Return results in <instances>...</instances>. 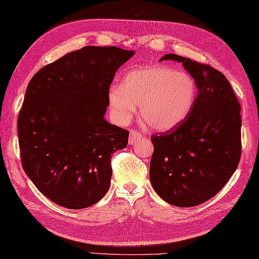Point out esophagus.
I'll list each match as a JSON object with an SVG mask.
<instances>
[{"instance_id": "obj_1", "label": "esophagus", "mask_w": 259, "mask_h": 259, "mask_svg": "<svg viewBox=\"0 0 259 259\" xmlns=\"http://www.w3.org/2000/svg\"><path fill=\"white\" fill-rule=\"evenodd\" d=\"M142 139V135L140 131H137V130H130V138H129V144H135L137 143L139 140H141Z\"/></svg>"}]
</instances>
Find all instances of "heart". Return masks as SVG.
<instances>
[{"label":"heart","mask_w":259,"mask_h":259,"mask_svg":"<svg viewBox=\"0 0 259 259\" xmlns=\"http://www.w3.org/2000/svg\"><path fill=\"white\" fill-rule=\"evenodd\" d=\"M198 97L195 78L187 72L164 65L131 71L123 84H114L108 91V106L118 123L129 121L137 104L151 128L166 131L188 117Z\"/></svg>","instance_id":"1"}]
</instances>
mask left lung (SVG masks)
Instances as JSON below:
<instances>
[{"label":"left lung","instance_id":"left-lung-1","mask_svg":"<svg viewBox=\"0 0 259 259\" xmlns=\"http://www.w3.org/2000/svg\"><path fill=\"white\" fill-rule=\"evenodd\" d=\"M163 60L183 63L195 78L198 97L188 117L154 134L150 163L152 187L176 207H194L215 196L241 160V106L220 71L189 58L168 54Z\"/></svg>","mask_w":259,"mask_h":259}]
</instances>
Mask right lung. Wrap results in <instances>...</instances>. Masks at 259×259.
Instances as JSON below:
<instances>
[{"label":"right lung","mask_w":259,"mask_h":259,"mask_svg":"<svg viewBox=\"0 0 259 259\" xmlns=\"http://www.w3.org/2000/svg\"><path fill=\"white\" fill-rule=\"evenodd\" d=\"M135 55L84 47L44 66L26 90L17 119L22 166L37 189L68 209H84L107 193L111 155L129 131L104 119L116 71Z\"/></svg>","instance_id":"add662e5"}]
</instances>
